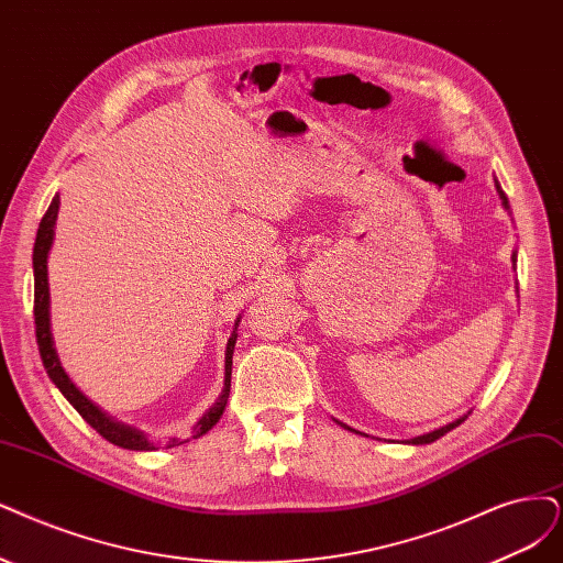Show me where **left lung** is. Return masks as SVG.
I'll return each instance as SVG.
<instances>
[{"mask_svg":"<svg viewBox=\"0 0 563 563\" xmlns=\"http://www.w3.org/2000/svg\"><path fill=\"white\" fill-rule=\"evenodd\" d=\"M494 187H496V195H498V199H501V206L506 208L508 211V216H512V211H510V203H508V197H506V192H504V187H501V183L496 180V176H494ZM517 264V250L512 253V266ZM471 412H466L464 418H460V420H454V422H450V424H445V427H441V429H433V431H429V433H422V435H415V439H410V441H406L408 445H427V443H433V441H439L441 435H445L448 431H452L454 427H460L466 418H468ZM339 422V420H336ZM341 427H345V429H350L347 424H343V422H339ZM350 431H355V429H350ZM360 433V431H357Z\"/></svg>","mask_w":563,"mask_h":563,"instance_id":"8db88e82","label":"left lung"}]
</instances>
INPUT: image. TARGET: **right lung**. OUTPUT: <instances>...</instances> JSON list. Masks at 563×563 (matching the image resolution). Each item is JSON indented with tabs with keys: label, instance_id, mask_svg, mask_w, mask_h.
<instances>
[{
	"label": "right lung",
	"instance_id": "obj_1",
	"mask_svg": "<svg viewBox=\"0 0 563 563\" xmlns=\"http://www.w3.org/2000/svg\"><path fill=\"white\" fill-rule=\"evenodd\" d=\"M57 211H59V195L53 197L46 216L41 218L38 232H36V241H34V255H32V268H34V324H36V343H38V355L41 362H44V368L48 373V378L55 383V387L62 391L82 420H86L99 435H103L109 443L124 448V450H139V452H151L157 450V445L145 435L141 429L130 427L124 422L113 420L109 412H103L97 404H92L86 394H82L69 378V373L62 368L59 355L55 350V341H53V329H51V287H48V253L53 247V239H55V222H57ZM241 316L234 320V331L232 336L227 341V350H224V387L220 391V397L216 399V404L208 408L199 422L192 429V439H199L206 431H211L218 420L222 418L227 399H229V389H232V357H234V345H236V329H239ZM187 441H178V439H169L166 448L174 445H183Z\"/></svg>",
	"mask_w": 563,
	"mask_h": 563
}]
</instances>
